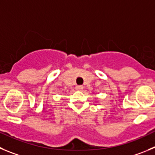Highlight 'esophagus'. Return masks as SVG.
<instances>
[{
	"label": "esophagus",
	"instance_id": "obj_1",
	"mask_svg": "<svg viewBox=\"0 0 155 155\" xmlns=\"http://www.w3.org/2000/svg\"><path fill=\"white\" fill-rule=\"evenodd\" d=\"M83 88H84V87H83L82 86H76V90L81 91V90H82V89H83Z\"/></svg>",
	"mask_w": 155,
	"mask_h": 155
}]
</instances>
